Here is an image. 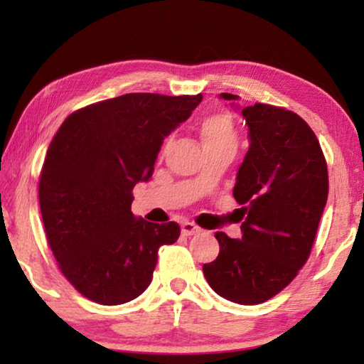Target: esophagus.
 Returning a JSON list of instances; mask_svg holds the SVG:
<instances>
[{"label": "esophagus", "instance_id": "obj_1", "mask_svg": "<svg viewBox=\"0 0 364 364\" xmlns=\"http://www.w3.org/2000/svg\"><path fill=\"white\" fill-rule=\"evenodd\" d=\"M181 228H182V235H186V237L196 235V233L200 232V228H198L196 223H192V222H182Z\"/></svg>", "mask_w": 364, "mask_h": 364}]
</instances>
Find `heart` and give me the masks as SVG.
Returning <instances> with one entry per match:
<instances>
[{"mask_svg": "<svg viewBox=\"0 0 364 364\" xmlns=\"http://www.w3.org/2000/svg\"><path fill=\"white\" fill-rule=\"evenodd\" d=\"M200 136L205 149L225 147L237 151L238 129L228 112H215L203 117L200 122Z\"/></svg>", "mask_w": 364, "mask_h": 364, "instance_id": "heart-1", "label": "heart"}]
</instances>
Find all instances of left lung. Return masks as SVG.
<instances>
[{
	"instance_id": "8db88e82",
	"label": "left lung",
	"mask_w": 364,
	"mask_h": 364,
	"mask_svg": "<svg viewBox=\"0 0 364 364\" xmlns=\"http://www.w3.org/2000/svg\"><path fill=\"white\" fill-rule=\"evenodd\" d=\"M242 116L250 139L233 187L242 238L217 232L220 252L203 275L227 300L258 305L290 285L310 257L326 205L328 168L315 132L298 114L257 102Z\"/></svg>"
}]
</instances>
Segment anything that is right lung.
<instances>
[{
    "label": "right lung",
    "instance_id": "1",
    "mask_svg": "<svg viewBox=\"0 0 364 364\" xmlns=\"http://www.w3.org/2000/svg\"><path fill=\"white\" fill-rule=\"evenodd\" d=\"M197 96L132 92L69 114L39 176L44 232L66 280L99 305H122L151 285L157 253L181 235L176 222L131 212L132 188L152 177L168 134Z\"/></svg>",
    "mask_w": 364,
    "mask_h": 364
}]
</instances>
